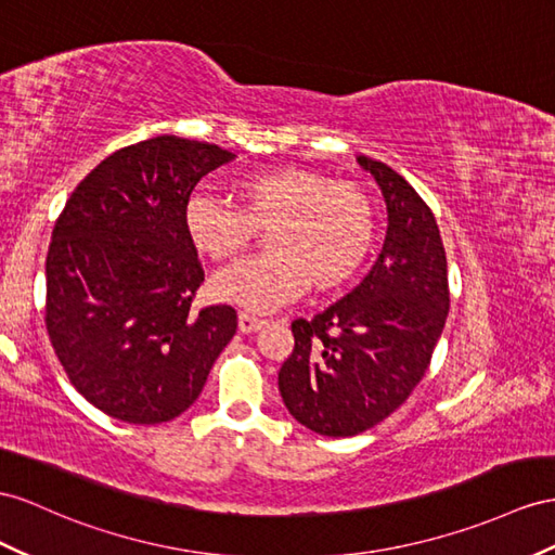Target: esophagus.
I'll use <instances>...</instances> for the list:
<instances>
[{"mask_svg":"<svg viewBox=\"0 0 555 555\" xmlns=\"http://www.w3.org/2000/svg\"><path fill=\"white\" fill-rule=\"evenodd\" d=\"M264 323H267L264 319L253 317V314H248V311H241V314H238V331H241V333H255V331H260Z\"/></svg>","mask_w":555,"mask_h":555,"instance_id":"obj_1","label":"esophagus"}]
</instances>
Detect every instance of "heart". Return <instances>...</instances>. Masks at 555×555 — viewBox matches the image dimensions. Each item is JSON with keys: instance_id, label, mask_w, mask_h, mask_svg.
Returning a JSON list of instances; mask_svg holds the SVG:
<instances>
[{"instance_id": "b5f03b06", "label": "heart", "mask_w": 555, "mask_h": 555, "mask_svg": "<svg viewBox=\"0 0 555 555\" xmlns=\"http://www.w3.org/2000/svg\"><path fill=\"white\" fill-rule=\"evenodd\" d=\"M238 208L194 194L182 212L192 246L212 262H236L255 230L267 253L212 281L220 300L272 311L300 297L339 288L359 274L377 238V208L363 188L333 182L317 170L281 166L234 180Z\"/></svg>"}]
</instances>
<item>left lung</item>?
Masks as SVG:
<instances>
[{
    "instance_id": "obj_1",
    "label": "left lung",
    "mask_w": 555,
    "mask_h": 555,
    "mask_svg": "<svg viewBox=\"0 0 555 555\" xmlns=\"http://www.w3.org/2000/svg\"><path fill=\"white\" fill-rule=\"evenodd\" d=\"M385 194L387 238L357 288L291 323L279 371L288 413L321 436H357L396 413L429 371L448 319L446 248L431 208L387 164L359 156Z\"/></svg>"
}]
</instances>
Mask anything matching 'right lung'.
<instances>
[{"instance_id": "right-lung-1", "label": "right lung", "mask_w": 555, "mask_h": 555, "mask_svg": "<svg viewBox=\"0 0 555 555\" xmlns=\"http://www.w3.org/2000/svg\"><path fill=\"white\" fill-rule=\"evenodd\" d=\"M232 156L178 135L135 142L98 164L55 220L47 333L73 387L109 417L176 420L236 333L234 307H192L204 267L182 224L196 182Z\"/></svg>"}]
</instances>
